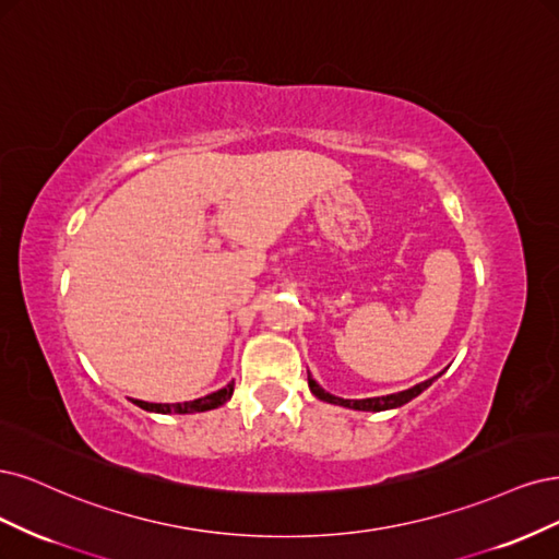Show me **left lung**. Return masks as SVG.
<instances>
[{
    "instance_id": "left-lung-1",
    "label": "left lung",
    "mask_w": 559,
    "mask_h": 559,
    "mask_svg": "<svg viewBox=\"0 0 559 559\" xmlns=\"http://www.w3.org/2000/svg\"><path fill=\"white\" fill-rule=\"evenodd\" d=\"M439 376H441V373H439ZM439 376H435V378H427L425 383L413 385V388H408V390H404V392L385 394V397H369V400H341V397H334V394L325 392V390H322V388L313 381V376H311V373H309V388H311V392L316 394V397H318V400H322V402L338 404V406L355 408V411H388V408H397V406L408 404L411 400H416L418 394H420L423 390H427L431 383H435Z\"/></svg>"
}]
</instances>
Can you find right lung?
Masks as SVG:
<instances>
[{
  "instance_id": "add662e5",
  "label": "right lung",
  "mask_w": 559,
  "mask_h": 559,
  "mask_svg": "<svg viewBox=\"0 0 559 559\" xmlns=\"http://www.w3.org/2000/svg\"><path fill=\"white\" fill-rule=\"evenodd\" d=\"M234 392V381L227 383L223 390L218 392H211L206 397L200 400H192V402H183V404H151V402H141V400H132L139 408L143 411H153V413H202V411H211V408H218L225 402H229Z\"/></svg>"
}]
</instances>
